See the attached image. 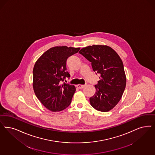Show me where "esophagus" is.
<instances>
[{"instance_id": "34e87169", "label": "esophagus", "mask_w": 155, "mask_h": 155, "mask_svg": "<svg viewBox=\"0 0 155 155\" xmlns=\"http://www.w3.org/2000/svg\"><path fill=\"white\" fill-rule=\"evenodd\" d=\"M86 85H87V84H86L85 85H78L77 87H78L79 89H82Z\"/></svg>"}]
</instances>
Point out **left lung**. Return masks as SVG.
Segmentation results:
<instances>
[{"mask_svg": "<svg viewBox=\"0 0 155 155\" xmlns=\"http://www.w3.org/2000/svg\"><path fill=\"white\" fill-rule=\"evenodd\" d=\"M79 53L91 64L93 70L100 74L95 85L96 93L90 98L91 105L103 112L112 109L120 101L126 86L123 61L110 47L93 45L82 48Z\"/></svg>", "mask_w": 155, "mask_h": 155, "instance_id": "8db88e82", "label": "left lung"}]
</instances>
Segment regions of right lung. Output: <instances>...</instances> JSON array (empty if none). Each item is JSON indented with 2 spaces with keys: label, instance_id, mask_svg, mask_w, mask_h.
Segmentation results:
<instances>
[{
  "label": "right lung",
  "instance_id": "obj_1",
  "mask_svg": "<svg viewBox=\"0 0 155 155\" xmlns=\"http://www.w3.org/2000/svg\"><path fill=\"white\" fill-rule=\"evenodd\" d=\"M80 48L56 46L43 54L33 69V88L39 100L48 110L59 112L69 106L74 86L63 82L70 75L66 69L68 58Z\"/></svg>",
  "mask_w": 155,
  "mask_h": 155
}]
</instances>
